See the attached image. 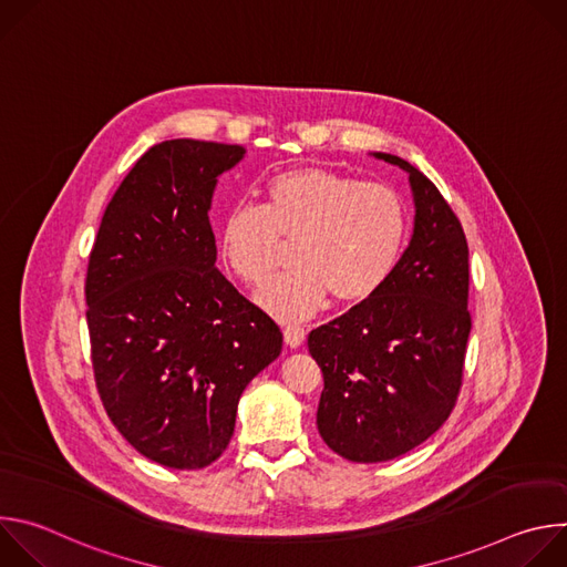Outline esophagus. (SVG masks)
<instances>
[{
  "label": "esophagus",
  "instance_id": "esophagus-1",
  "mask_svg": "<svg viewBox=\"0 0 567 567\" xmlns=\"http://www.w3.org/2000/svg\"><path fill=\"white\" fill-rule=\"evenodd\" d=\"M305 328H300V326H287L285 328V343L289 346V348H300L302 343H305Z\"/></svg>",
  "mask_w": 567,
  "mask_h": 567
}]
</instances>
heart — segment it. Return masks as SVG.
I'll list each match as a JSON object with an SVG mask.
<instances>
[{
  "instance_id": "b5f03b06",
  "label": "heart",
  "mask_w": 567,
  "mask_h": 567,
  "mask_svg": "<svg viewBox=\"0 0 567 567\" xmlns=\"http://www.w3.org/2000/svg\"><path fill=\"white\" fill-rule=\"evenodd\" d=\"M293 241L287 274L258 291L280 320L313 313L332 296L341 305L372 298L392 276L409 239V208L385 186L326 168H296L267 179L265 206L237 202L219 228V254L247 285H260Z\"/></svg>"
}]
</instances>
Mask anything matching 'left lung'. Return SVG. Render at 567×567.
Instances as JSON below:
<instances>
[{"mask_svg": "<svg viewBox=\"0 0 567 567\" xmlns=\"http://www.w3.org/2000/svg\"><path fill=\"white\" fill-rule=\"evenodd\" d=\"M374 156L409 173L415 202L409 249L372 298L307 339L326 381L318 433L334 453L363 464L413 451L449 420L471 332L460 219L409 161Z\"/></svg>", "mask_w": 567, "mask_h": 567, "instance_id": "left-lung-1", "label": "left lung"}]
</instances>
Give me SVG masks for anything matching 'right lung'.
Instances as JSON below:
<instances>
[{
  "label": "right lung",
  "mask_w": 567,
  "mask_h": 567,
  "mask_svg": "<svg viewBox=\"0 0 567 567\" xmlns=\"http://www.w3.org/2000/svg\"><path fill=\"white\" fill-rule=\"evenodd\" d=\"M245 147L152 145L105 208L87 267V326L103 406L147 460L204 468L228 446L237 401L280 357L282 332L215 267L208 210Z\"/></svg>",
  "instance_id": "obj_1"
}]
</instances>
